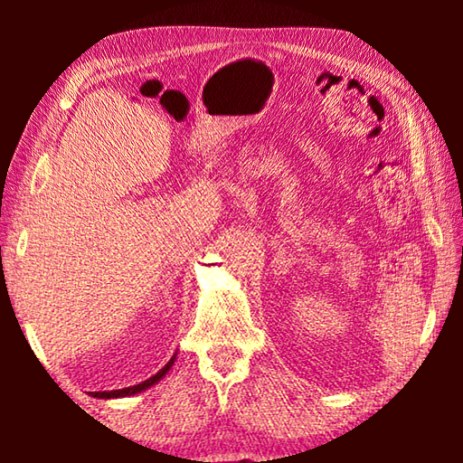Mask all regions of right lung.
Instances as JSON below:
<instances>
[{"instance_id":"1","label":"right lung","mask_w":463,"mask_h":463,"mask_svg":"<svg viewBox=\"0 0 463 463\" xmlns=\"http://www.w3.org/2000/svg\"><path fill=\"white\" fill-rule=\"evenodd\" d=\"M174 362H175V355L169 359L167 362V365L163 367L161 372H156L153 378H148V380H145V382H140V383H137V386H130V388H122V390H112V392H91V396H96V398H120V396H132V394H138V392H143V390H146V388H151L155 382H159L163 375H165L169 370H171V365H174Z\"/></svg>"}]
</instances>
